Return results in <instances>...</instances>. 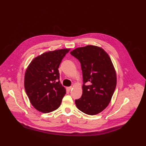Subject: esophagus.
I'll list each match as a JSON object with an SVG mask.
<instances>
[{"mask_svg":"<svg viewBox=\"0 0 146 146\" xmlns=\"http://www.w3.org/2000/svg\"><path fill=\"white\" fill-rule=\"evenodd\" d=\"M72 88V87H66V89H67L68 90H69V91H70V90H71Z\"/></svg>","mask_w":146,"mask_h":146,"instance_id":"obj_1","label":"esophagus"}]
</instances>
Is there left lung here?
Wrapping results in <instances>:
<instances>
[{"label": "left lung", "mask_w": 146, "mask_h": 146, "mask_svg": "<svg viewBox=\"0 0 146 146\" xmlns=\"http://www.w3.org/2000/svg\"><path fill=\"white\" fill-rule=\"evenodd\" d=\"M70 53L80 62L84 81L76 106L87 115L98 114L109 105L116 86L112 62L103 48L93 45L76 48Z\"/></svg>", "instance_id": "left-lung-1"}]
</instances>
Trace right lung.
I'll return each mask as SVG.
<instances>
[{"mask_svg":"<svg viewBox=\"0 0 146 146\" xmlns=\"http://www.w3.org/2000/svg\"><path fill=\"white\" fill-rule=\"evenodd\" d=\"M70 48L43 53L34 58L24 76V87L30 103L44 113L56 110L66 94L59 81L58 68Z\"/></svg>","mask_w":146,"mask_h":146,"instance_id":"1","label":"right lung"}]
</instances>
